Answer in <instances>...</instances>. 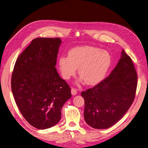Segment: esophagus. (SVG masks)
Returning <instances> with one entry per match:
<instances>
[{
    "instance_id": "obj_1",
    "label": "esophagus",
    "mask_w": 148,
    "mask_h": 148,
    "mask_svg": "<svg viewBox=\"0 0 148 148\" xmlns=\"http://www.w3.org/2000/svg\"><path fill=\"white\" fill-rule=\"evenodd\" d=\"M77 89H75L74 88H71V94H72V95L75 96V95H77Z\"/></svg>"
}]
</instances>
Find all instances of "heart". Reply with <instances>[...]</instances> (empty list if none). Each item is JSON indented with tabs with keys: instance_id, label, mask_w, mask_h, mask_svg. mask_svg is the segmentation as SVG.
<instances>
[{
	"instance_id": "1",
	"label": "heart",
	"mask_w": 148,
	"mask_h": 148,
	"mask_svg": "<svg viewBox=\"0 0 148 148\" xmlns=\"http://www.w3.org/2000/svg\"><path fill=\"white\" fill-rule=\"evenodd\" d=\"M58 68L62 77L66 79L73 76L78 68L81 76L87 85H95L103 79L112 63V56L106 50L92 46H82L72 48L68 56L58 59Z\"/></svg>"
}]
</instances>
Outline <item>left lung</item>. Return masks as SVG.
Segmentation results:
<instances>
[{"label": "left lung", "mask_w": 148, "mask_h": 148, "mask_svg": "<svg viewBox=\"0 0 148 148\" xmlns=\"http://www.w3.org/2000/svg\"><path fill=\"white\" fill-rule=\"evenodd\" d=\"M137 73L130 58L122 49L110 75L92 88L82 91L86 122L97 129L109 128L122 119L135 99Z\"/></svg>", "instance_id": "left-lung-1"}]
</instances>
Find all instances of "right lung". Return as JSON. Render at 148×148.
<instances>
[{
    "instance_id": "add662e5",
    "label": "right lung",
    "mask_w": 148,
    "mask_h": 148,
    "mask_svg": "<svg viewBox=\"0 0 148 148\" xmlns=\"http://www.w3.org/2000/svg\"><path fill=\"white\" fill-rule=\"evenodd\" d=\"M62 41L59 38H38L18 57L11 78V88L19 111L38 129L56 125L71 88L56 69Z\"/></svg>"
}]
</instances>
